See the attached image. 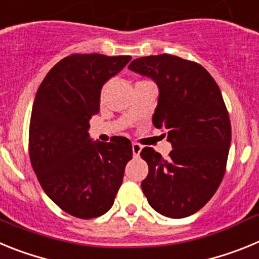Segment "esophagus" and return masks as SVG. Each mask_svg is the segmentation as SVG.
<instances>
[{
	"label": "esophagus",
	"instance_id": "obj_1",
	"mask_svg": "<svg viewBox=\"0 0 259 259\" xmlns=\"http://www.w3.org/2000/svg\"><path fill=\"white\" fill-rule=\"evenodd\" d=\"M141 149H143V146L140 144L134 143L132 144V153H134V157H139L141 153Z\"/></svg>",
	"mask_w": 259,
	"mask_h": 259
}]
</instances>
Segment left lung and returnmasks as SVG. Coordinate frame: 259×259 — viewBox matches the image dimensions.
Masks as SVG:
<instances>
[{
	"instance_id": "obj_1",
	"label": "left lung",
	"mask_w": 259,
	"mask_h": 259,
	"mask_svg": "<svg viewBox=\"0 0 259 259\" xmlns=\"http://www.w3.org/2000/svg\"><path fill=\"white\" fill-rule=\"evenodd\" d=\"M128 68L158 85L153 124L172 145L167 159L153 148L141 150L149 167L141 188L159 214L189 217L214 196L226 172L231 122L221 89L202 66L171 54L141 57Z\"/></svg>"
}]
</instances>
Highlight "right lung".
Segmentation results:
<instances>
[{"instance_id": "add662e5", "label": "right lung", "mask_w": 259, "mask_h": 259, "mask_svg": "<svg viewBox=\"0 0 259 259\" xmlns=\"http://www.w3.org/2000/svg\"><path fill=\"white\" fill-rule=\"evenodd\" d=\"M130 56L72 54L48 72L36 93L29 123V158L48 197L80 219L113 206L122 185L131 141L89 139V119L100 113L102 85L123 70Z\"/></svg>"}]
</instances>
